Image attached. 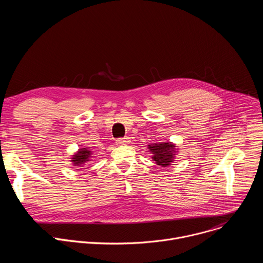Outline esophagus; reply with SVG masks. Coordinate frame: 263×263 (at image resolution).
Segmentation results:
<instances>
[{"mask_svg": "<svg viewBox=\"0 0 263 263\" xmlns=\"http://www.w3.org/2000/svg\"><path fill=\"white\" fill-rule=\"evenodd\" d=\"M130 143V138L129 137H124V138H119L117 139V144L118 145H125Z\"/></svg>", "mask_w": 263, "mask_h": 263, "instance_id": "34e87169", "label": "esophagus"}]
</instances>
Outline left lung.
I'll use <instances>...</instances> for the list:
<instances>
[{
	"mask_svg": "<svg viewBox=\"0 0 263 263\" xmlns=\"http://www.w3.org/2000/svg\"><path fill=\"white\" fill-rule=\"evenodd\" d=\"M149 152L153 154L152 159L160 166H168L173 163L176 151V145L172 142H160L148 144Z\"/></svg>",
	"mask_w": 263,
	"mask_h": 263,
	"instance_id": "obj_1",
	"label": "left lung"
}]
</instances>
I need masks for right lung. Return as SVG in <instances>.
Wrapping results in <instances>:
<instances>
[{
	"label": "right lung",
	"instance_id": "right-lung-1",
	"mask_svg": "<svg viewBox=\"0 0 263 263\" xmlns=\"http://www.w3.org/2000/svg\"><path fill=\"white\" fill-rule=\"evenodd\" d=\"M92 151L90 149V147H81L79 148V151L72 155L71 157V162L73 164V166H83L86 162H88L90 160V158L92 157Z\"/></svg>",
	"mask_w": 263,
	"mask_h": 263
}]
</instances>
